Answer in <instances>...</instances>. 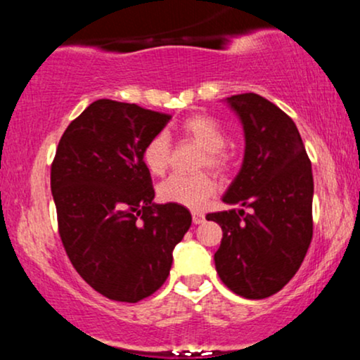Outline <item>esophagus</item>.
I'll return each mask as SVG.
<instances>
[{
  "label": "esophagus",
  "instance_id": "1",
  "mask_svg": "<svg viewBox=\"0 0 360 360\" xmlns=\"http://www.w3.org/2000/svg\"><path fill=\"white\" fill-rule=\"evenodd\" d=\"M205 221V214L200 212H193V223L194 225H200V223Z\"/></svg>",
  "mask_w": 360,
  "mask_h": 360
}]
</instances>
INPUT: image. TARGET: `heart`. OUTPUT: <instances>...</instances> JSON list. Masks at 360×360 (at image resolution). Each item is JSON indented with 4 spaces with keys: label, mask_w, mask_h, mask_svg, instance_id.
I'll list each match as a JSON object with an SVG mask.
<instances>
[{
    "label": "heart",
    "mask_w": 360,
    "mask_h": 360,
    "mask_svg": "<svg viewBox=\"0 0 360 360\" xmlns=\"http://www.w3.org/2000/svg\"><path fill=\"white\" fill-rule=\"evenodd\" d=\"M181 134L205 150L201 166H208L217 171L226 167L229 155L223 150L226 146V134L217 120L208 115H194L181 123ZM142 162L154 176H162L167 171L171 162V140L167 134L159 131L147 140L142 148ZM214 193H217V183L205 172L196 176L174 174L162 181L157 188V196L160 201L191 210L201 208Z\"/></svg>",
    "instance_id": "obj_1"
}]
</instances>
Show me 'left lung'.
<instances>
[{"instance_id": "1", "label": "left lung", "mask_w": 360, "mask_h": 360, "mask_svg": "<svg viewBox=\"0 0 360 360\" xmlns=\"http://www.w3.org/2000/svg\"><path fill=\"white\" fill-rule=\"evenodd\" d=\"M226 101L243 125L245 155L223 201L250 212L206 214L223 232L214 267L235 295L262 300L286 286L311 243V162L295 122L274 103L255 93Z\"/></svg>"}]
</instances>
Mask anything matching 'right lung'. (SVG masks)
I'll use <instances>...</instances> for the list:
<instances>
[{
    "instance_id": "1",
    "label": "right lung",
    "mask_w": 360,
    "mask_h": 360,
    "mask_svg": "<svg viewBox=\"0 0 360 360\" xmlns=\"http://www.w3.org/2000/svg\"><path fill=\"white\" fill-rule=\"evenodd\" d=\"M171 115L135 103L98 100L69 123L51 167L65 254L94 291L122 303L166 283L172 250L191 226L181 205L152 203L142 148Z\"/></svg>"
}]
</instances>
